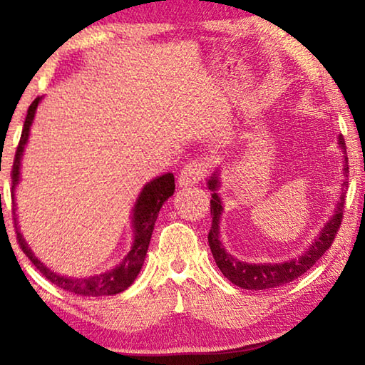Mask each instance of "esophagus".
<instances>
[{"instance_id": "1", "label": "esophagus", "mask_w": 365, "mask_h": 365, "mask_svg": "<svg viewBox=\"0 0 365 365\" xmlns=\"http://www.w3.org/2000/svg\"><path fill=\"white\" fill-rule=\"evenodd\" d=\"M207 173V168L204 166V163L201 161H189L186 166L182 168L181 174H179L178 178V182L181 187H186V186H194V184H197L201 179H204Z\"/></svg>"}]
</instances>
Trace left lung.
Segmentation results:
<instances>
[{"instance_id":"left-lung-1","label":"left lung","mask_w":365,"mask_h":365,"mask_svg":"<svg viewBox=\"0 0 365 365\" xmlns=\"http://www.w3.org/2000/svg\"><path fill=\"white\" fill-rule=\"evenodd\" d=\"M339 148L342 149L344 154V176L347 178L349 174V158L346 153V141H344L342 134H339L337 138ZM219 178L217 173H214L211 179L207 181V187L212 191L211 199V216H212V227L209 231L207 241L209 247H211L212 257L216 261L219 271L226 276L232 284H236L237 287L249 289V291H262V289H272L277 286H284V284L292 282L294 279L301 277L304 272H307L319 259L324 256V252L331 247L334 239L337 236L339 227H341L342 216H344V202H346V191L341 194V201L337 202L336 209H334L332 217L326 222V226L322 227V231L319 232V236L314 239L311 247L302 254L301 257L291 259L286 262H277V264H249L242 262L231 256L224 246L219 241V219L222 214V201L216 192L219 187ZM344 189L347 187V179H344L342 182Z\"/></svg>"}]
</instances>
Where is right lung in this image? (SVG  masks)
I'll return each instance as SVG.
<instances>
[{"mask_svg":"<svg viewBox=\"0 0 365 365\" xmlns=\"http://www.w3.org/2000/svg\"><path fill=\"white\" fill-rule=\"evenodd\" d=\"M41 98H36L31 103V106L28 109L26 119H24V126L21 133V139L16 148V154H14L13 161V171H11V182H13V207H14V187L19 182V169H21V158L24 153V146H26L28 138H29V129H31L34 114H36V108ZM176 184H174L173 173L163 174L156 179H153L151 182H148L143 187L141 194L136 199L133 209V231H134V241L131 246V251L128 252V256L123 259L121 264H118L116 267L111 271L98 274V276H89V277H64L59 276L51 269H48L39 259L34 256L31 247H28L26 241L19 232L16 217H14V229H16V241L19 247L23 249V252L26 254L29 261L34 264V267L48 279L49 282L54 286L64 289V291L78 294V296H88V297H99V296H114L119 294L131 286L134 279L138 277V274L141 272V267L146 259V252L151 242L154 222H156L159 209L163 207V204L168 201L169 197L174 194Z\"/></svg>","mask_w":365,"mask_h":365,"instance_id":"add662e5","label":"right lung"}]
</instances>
